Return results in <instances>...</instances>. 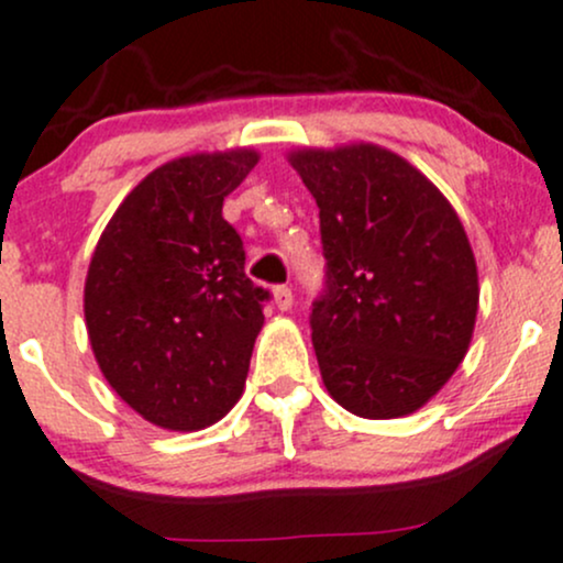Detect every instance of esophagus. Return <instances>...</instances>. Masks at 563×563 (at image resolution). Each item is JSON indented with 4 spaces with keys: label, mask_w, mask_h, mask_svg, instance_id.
Wrapping results in <instances>:
<instances>
[{
    "label": "esophagus",
    "mask_w": 563,
    "mask_h": 563,
    "mask_svg": "<svg viewBox=\"0 0 563 563\" xmlns=\"http://www.w3.org/2000/svg\"><path fill=\"white\" fill-rule=\"evenodd\" d=\"M272 296H275V307L277 310H291V305H294V291L288 286H275L272 288Z\"/></svg>",
    "instance_id": "1"
}]
</instances>
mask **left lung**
Listing matches in <instances>:
<instances>
[{"label": "left lung", "instance_id": "obj_1", "mask_svg": "<svg viewBox=\"0 0 563 563\" xmlns=\"http://www.w3.org/2000/svg\"><path fill=\"white\" fill-rule=\"evenodd\" d=\"M320 208L325 288L312 344L342 409L395 419L422 409L471 347L478 269L452 202L376 144L288 154Z\"/></svg>", "mask_w": 563, "mask_h": 563}]
</instances>
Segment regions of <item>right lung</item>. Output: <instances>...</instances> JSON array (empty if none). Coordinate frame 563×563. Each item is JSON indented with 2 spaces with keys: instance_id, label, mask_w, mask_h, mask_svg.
Masks as SVG:
<instances>
[{
  "instance_id": "1",
  "label": "right lung",
  "mask_w": 563,
  "mask_h": 563,
  "mask_svg": "<svg viewBox=\"0 0 563 563\" xmlns=\"http://www.w3.org/2000/svg\"><path fill=\"white\" fill-rule=\"evenodd\" d=\"M253 150L189 154L122 200L92 251L85 323L114 393L146 422L202 430L240 400L269 291L245 275L224 197Z\"/></svg>"
}]
</instances>
